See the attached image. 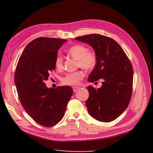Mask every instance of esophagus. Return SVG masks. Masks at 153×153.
Instances as JSON below:
<instances>
[{
    "mask_svg": "<svg viewBox=\"0 0 153 153\" xmlns=\"http://www.w3.org/2000/svg\"><path fill=\"white\" fill-rule=\"evenodd\" d=\"M79 89V87H73V91L74 92H76L77 90Z\"/></svg>",
    "mask_w": 153,
    "mask_h": 153,
    "instance_id": "obj_1",
    "label": "esophagus"
}]
</instances>
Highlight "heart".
I'll return each instance as SVG.
<instances>
[{
  "instance_id": "b5f03b06",
  "label": "heart",
  "mask_w": 153,
  "mask_h": 153,
  "mask_svg": "<svg viewBox=\"0 0 153 153\" xmlns=\"http://www.w3.org/2000/svg\"><path fill=\"white\" fill-rule=\"evenodd\" d=\"M67 53L71 58L77 61V66L80 67L85 71H92L97 66V56L94 51H88L85 45L82 44L74 45L68 48ZM54 66L58 70H62L64 66L63 58L58 55L55 58ZM84 77L82 71L66 74L62 78V83L67 85H78Z\"/></svg>"
}]
</instances>
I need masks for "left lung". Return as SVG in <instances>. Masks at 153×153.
Wrapping results in <instances>:
<instances>
[{
    "mask_svg": "<svg viewBox=\"0 0 153 153\" xmlns=\"http://www.w3.org/2000/svg\"><path fill=\"white\" fill-rule=\"evenodd\" d=\"M75 39L92 46L97 54V64L89 75V82L103 80L99 89L87 87L89 97L85 105L88 112L98 121L112 122L122 114L130 102L134 77L131 62L112 38L90 34Z\"/></svg>",
    "mask_w": 153,
    "mask_h": 153,
    "instance_id": "obj_1",
    "label": "left lung"
}]
</instances>
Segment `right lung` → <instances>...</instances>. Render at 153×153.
<instances>
[{
  "label": "right lung",
  "instance_id": "1",
  "mask_svg": "<svg viewBox=\"0 0 153 153\" xmlns=\"http://www.w3.org/2000/svg\"><path fill=\"white\" fill-rule=\"evenodd\" d=\"M66 40L39 37L31 41L22 53L14 82L22 106L35 122L51 127L62 119L73 93L70 86L47 88L45 82L55 69L58 49Z\"/></svg>",
  "mask_w": 153,
  "mask_h": 153
}]
</instances>
